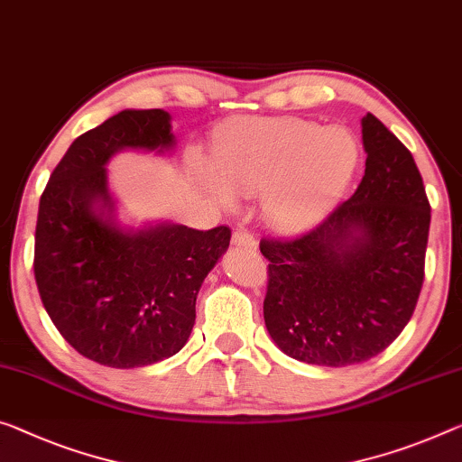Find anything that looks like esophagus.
<instances>
[{
    "instance_id": "34e87169",
    "label": "esophagus",
    "mask_w": 462,
    "mask_h": 462,
    "mask_svg": "<svg viewBox=\"0 0 462 462\" xmlns=\"http://www.w3.org/2000/svg\"><path fill=\"white\" fill-rule=\"evenodd\" d=\"M233 245L247 247V250H255V239L252 233H247L245 229H237V231H233Z\"/></svg>"
}]
</instances>
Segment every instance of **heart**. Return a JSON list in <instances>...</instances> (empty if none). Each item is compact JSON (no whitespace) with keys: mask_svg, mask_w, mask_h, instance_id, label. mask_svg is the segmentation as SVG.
Instances as JSON below:
<instances>
[{"mask_svg":"<svg viewBox=\"0 0 462 462\" xmlns=\"http://www.w3.org/2000/svg\"><path fill=\"white\" fill-rule=\"evenodd\" d=\"M361 146L343 125L303 117H247L218 134V167L208 188L225 202L233 191L260 194L271 229L295 236L316 226L349 189Z\"/></svg>","mask_w":462,"mask_h":462,"instance_id":"b5f03b06","label":"heart"}]
</instances>
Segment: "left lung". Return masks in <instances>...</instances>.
I'll return each mask as SVG.
<instances>
[{
  "mask_svg": "<svg viewBox=\"0 0 462 462\" xmlns=\"http://www.w3.org/2000/svg\"><path fill=\"white\" fill-rule=\"evenodd\" d=\"M365 175L349 200L301 237L273 241L264 322L279 349L345 367L382 353L423 285L430 202L413 154L372 113L361 119Z\"/></svg>",
  "mask_w": 462,
  "mask_h": 462,
  "instance_id": "obj_1",
  "label": "left lung"
}]
</instances>
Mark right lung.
I'll return each instance as SVG.
<instances>
[{
  "label": "right lung",
  "mask_w": 462,
  "mask_h": 462,
  "mask_svg": "<svg viewBox=\"0 0 462 462\" xmlns=\"http://www.w3.org/2000/svg\"><path fill=\"white\" fill-rule=\"evenodd\" d=\"M173 146L167 111L124 109L72 142L41 196L34 279L42 305L61 337L101 365L130 370L181 351L198 291L229 247V226L119 223L109 159Z\"/></svg>",
  "instance_id": "1"
}]
</instances>
